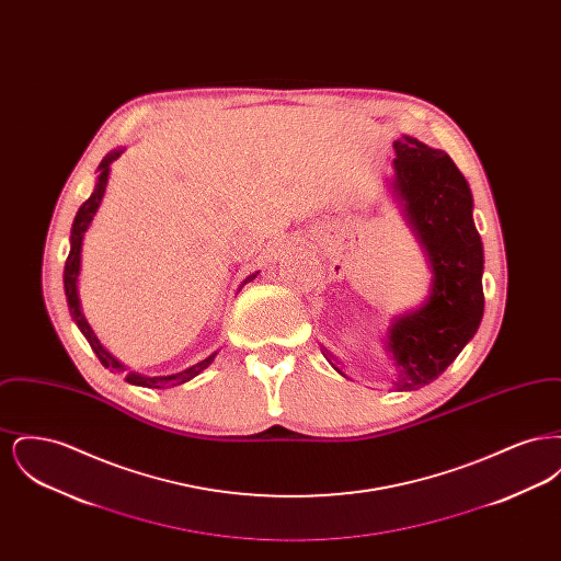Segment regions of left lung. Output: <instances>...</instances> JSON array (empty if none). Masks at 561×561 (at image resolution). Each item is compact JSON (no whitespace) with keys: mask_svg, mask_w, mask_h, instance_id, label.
<instances>
[{"mask_svg":"<svg viewBox=\"0 0 561 561\" xmlns=\"http://www.w3.org/2000/svg\"><path fill=\"white\" fill-rule=\"evenodd\" d=\"M393 149V193L433 275L427 300L391 321L385 343L398 368L393 387L412 391L444 373L480 328L483 248L471 188L450 156L405 134ZM321 353L341 373L339 357Z\"/></svg>","mask_w":561,"mask_h":561,"instance_id":"1","label":"left lung"}]
</instances>
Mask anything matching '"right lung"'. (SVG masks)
Returning <instances> with one entry per match:
<instances>
[{
  "instance_id": "right-lung-1",
  "label": "right lung",
  "mask_w": 561,
  "mask_h": 561,
  "mask_svg": "<svg viewBox=\"0 0 561 561\" xmlns=\"http://www.w3.org/2000/svg\"><path fill=\"white\" fill-rule=\"evenodd\" d=\"M122 153H124V149H115V151H111V153H108L105 160L101 161V165H99V179H96L94 191H92V195L81 204L80 210L76 214V220H73V227H71V250H69V256H67V263H65V275H62V282H65V296H67V305H69L71 318H73V321L78 323L81 334L85 336V341L90 343V347H92V351L96 353V357L101 359V364H103L105 368H111L113 373L126 374V380H128L130 385H138V387H147V389H165V387H176V385L187 382V380H191L193 376H197L202 370H206V368L213 364L214 357H216V353H218V351H214L213 355H208L206 359L197 362L195 366H191V368L183 370V373L168 374V376H145V374L126 373V366H124L122 362H117V359L108 353L107 348L101 345V341L96 339L94 330L90 328V323H88V320H85V318H83V313H81L80 293H78V277H80L81 243H83V233L88 231V227H90V222H92L94 214H96L99 206H101V202H103V195H105V188H107L111 163L117 160ZM256 275H259V271H256V273H252V275H248V277L241 282L240 290L245 286V284H248V282H252Z\"/></svg>"
}]
</instances>
